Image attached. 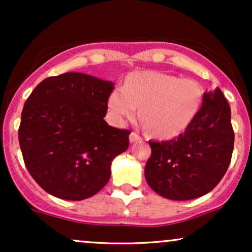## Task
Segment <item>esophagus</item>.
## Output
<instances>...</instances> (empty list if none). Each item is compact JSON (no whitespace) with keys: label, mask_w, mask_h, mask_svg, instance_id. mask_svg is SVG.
I'll use <instances>...</instances> for the list:
<instances>
[{"label":"esophagus","mask_w":252,"mask_h":252,"mask_svg":"<svg viewBox=\"0 0 252 252\" xmlns=\"http://www.w3.org/2000/svg\"><path fill=\"white\" fill-rule=\"evenodd\" d=\"M129 140H130V142H138V141H141L142 140V137H141L140 135L137 134V132H135V131H132L131 134H130V136H129Z\"/></svg>","instance_id":"34e87169"}]
</instances>
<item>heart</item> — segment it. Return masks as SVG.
I'll return each mask as SVG.
<instances>
[{
    "mask_svg": "<svg viewBox=\"0 0 252 252\" xmlns=\"http://www.w3.org/2000/svg\"><path fill=\"white\" fill-rule=\"evenodd\" d=\"M202 88L189 78L160 72H135L123 88L109 97V109L118 121L131 118L140 108V118L153 136L172 138L194 120L202 102Z\"/></svg>",
    "mask_w": 252,
    "mask_h": 252,
    "instance_id": "heart-1",
    "label": "heart"
}]
</instances>
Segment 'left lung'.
<instances>
[{
  "label": "left lung",
  "mask_w": 252,
  "mask_h": 252,
  "mask_svg": "<svg viewBox=\"0 0 252 252\" xmlns=\"http://www.w3.org/2000/svg\"><path fill=\"white\" fill-rule=\"evenodd\" d=\"M235 132L231 109L220 89L205 92L194 120L178 137L149 141L152 155L144 176L150 189L170 200L207 194L230 166Z\"/></svg>",
  "instance_id": "1"
}]
</instances>
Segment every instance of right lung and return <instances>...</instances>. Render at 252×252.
<instances>
[{"label":"right lung","instance_id":"1","mask_svg":"<svg viewBox=\"0 0 252 252\" xmlns=\"http://www.w3.org/2000/svg\"><path fill=\"white\" fill-rule=\"evenodd\" d=\"M114 83L77 72L48 77L26 100L19 143L36 184L66 200L99 192L111 161L129 147L128 129L104 121Z\"/></svg>","mask_w":252,"mask_h":252}]
</instances>
